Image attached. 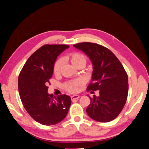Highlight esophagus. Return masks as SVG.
I'll use <instances>...</instances> for the list:
<instances>
[{"instance_id":"esophagus-1","label":"esophagus","mask_w":149,"mask_h":149,"mask_svg":"<svg viewBox=\"0 0 149 149\" xmlns=\"http://www.w3.org/2000/svg\"><path fill=\"white\" fill-rule=\"evenodd\" d=\"M79 97H80V96L79 95H73V96H71V97L72 101H74L75 100H78V99Z\"/></svg>"}]
</instances>
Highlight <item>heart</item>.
Segmentation results:
<instances>
[{
    "label": "heart",
    "instance_id": "heart-1",
    "mask_svg": "<svg viewBox=\"0 0 149 149\" xmlns=\"http://www.w3.org/2000/svg\"><path fill=\"white\" fill-rule=\"evenodd\" d=\"M65 59L70 61L76 68L79 66H84L86 63V58L83 54L79 52H73L67 55ZM63 66V61L61 59H58L56 61L53 66V73L55 75H58L61 72ZM81 84L79 81H74L67 83L66 89L70 93H76L78 91V86Z\"/></svg>",
    "mask_w": 149,
    "mask_h": 149
}]
</instances>
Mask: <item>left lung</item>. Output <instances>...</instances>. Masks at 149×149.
<instances>
[{
	"label": "left lung",
	"instance_id": "1",
	"mask_svg": "<svg viewBox=\"0 0 149 149\" xmlns=\"http://www.w3.org/2000/svg\"><path fill=\"white\" fill-rule=\"evenodd\" d=\"M91 60L93 71L87 91H100V96L89 97L86 108L88 116L100 123L116 119L125 105L128 94V76L123 65L109 49L94 43L83 42L73 45Z\"/></svg>",
	"mask_w": 149,
	"mask_h": 149
}]
</instances>
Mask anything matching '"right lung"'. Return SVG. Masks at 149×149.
Returning <instances> with one entry per match:
<instances>
[{
  "instance_id": "right-lung-1",
  "label": "right lung",
  "mask_w": 149,
  "mask_h": 149,
  "mask_svg": "<svg viewBox=\"0 0 149 149\" xmlns=\"http://www.w3.org/2000/svg\"><path fill=\"white\" fill-rule=\"evenodd\" d=\"M68 47L66 45H45L29 58L19 74L18 87L22 104L31 118L42 125L60 123L71 106L69 96L53 97L48 93L47 86L57 56Z\"/></svg>"
}]
</instances>
